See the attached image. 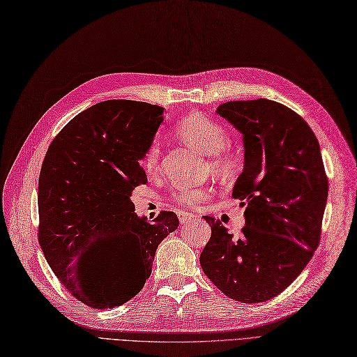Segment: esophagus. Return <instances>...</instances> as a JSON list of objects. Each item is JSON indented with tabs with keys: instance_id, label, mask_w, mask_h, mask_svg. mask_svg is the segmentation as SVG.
<instances>
[{
	"instance_id": "esophagus-1",
	"label": "esophagus",
	"mask_w": 357,
	"mask_h": 357,
	"mask_svg": "<svg viewBox=\"0 0 357 357\" xmlns=\"http://www.w3.org/2000/svg\"><path fill=\"white\" fill-rule=\"evenodd\" d=\"M193 218H195L193 214H189V213H178V220H180L181 225L189 223V221H192Z\"/></svg>"
}]
</instances>
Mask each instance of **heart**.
I'll use <instances>...</instances> for the list:
<instances>
[{
  "instance_id": "heart-1",
  "label": "heart",
  "mask_w": 357,
  "mask_h": 357,
  "mask_svg": "<svg viewBox=\"0 0 357 357\" xmlns=\"http://www.w3.org/2000/svg\"><path fill=\"white\" fill-rule=\"evenodd\" d=\"M176 134L189 146L202 153L211 155V164L217 171L229 173L238 164V153L227 143V130L218 121L204 114L193 112L183 116L176 124ZM161 161V146L155 140L143 153L142 164L146 173H155ZM213 193L211 186H184L171 192L169 199L181 206L193 208L204 204Z\"/></svg>"
}]
</instances>
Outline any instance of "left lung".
Segmentation results:
<instances>
[{
  "mask_svg": "<svg viewBox=\"0 0 357 357\" xmlns=\"http://www.w3.org/2000/svg\"><path fill=\"white\" fill-rule=\"evenodd\" d=\"M242 134L245 167L231 196L247 206L239 238L205 215L204 273L231 300L263 303L287 289L321 242L328 177L309 124L285 105L227 102L217 109Z\"/></svg>",
  "mask_w": 357,
  "mask_h": 357,
  "instance_id": "1",
  "label": "left lung"
}]
</instances>
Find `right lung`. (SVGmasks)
<instances>
[{
    "instance_id": "1",
    "label": "right lung",
    "mask_w": 357,
    "mask_h": 357,
    "mask_svg": "<svg viewBox=\"0 0 357 357\" xmlns=\"http://www.w3.org/2000/svg\"><path fill=\"white\" fill-rule=\"evenodd\" d=\"M162 112L144 102L97 103L60 130L43 161L40 245L60 284L93 309H114L137 296L152 273L158 245L178 226L173 211L147 223L130 199L147 183L140 159ZM93 253L108 270L99 281L76 270Z\"/></svg>"
}]
</instances>
